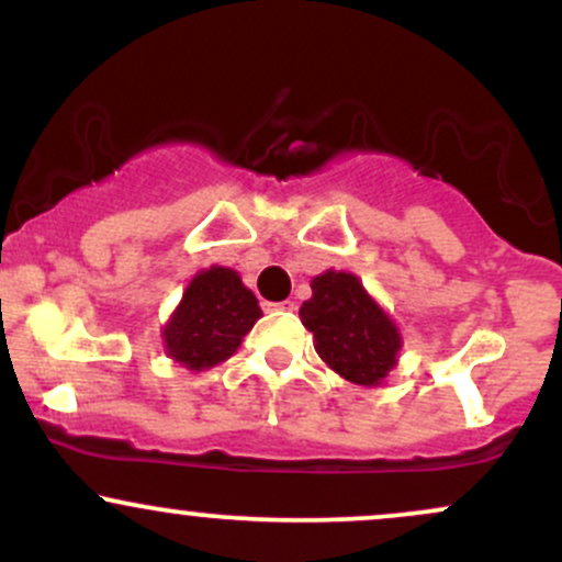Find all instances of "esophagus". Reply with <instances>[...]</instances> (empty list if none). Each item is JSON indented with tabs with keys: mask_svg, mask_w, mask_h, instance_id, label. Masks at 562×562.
Masks as SVG:
<instances>
[{
	"mask_svg": "<svg viewBox=\"0 0 562 562\" xmlns=\"http://www.w3.org/2000/svg\"><path fill=\"white\" fill-rule=\"evenodd\" d=\"M269 312H293L295 303L293 301H277V303H267Z\"/></svg>",
	"mask_w": 562,
	"mask_h": 562,
	"instance_id": "34e87169",
	"label": "esophagus"
}]
</instances>
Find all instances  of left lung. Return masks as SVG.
Here are the masks:
<instances>
[{"label":"left lung","instance_id":"8db88e82","mask_svg":"<svg viewBox=\"0 0 562 562\" xmlns=\"http://www.w3.org/2000/svg\"><path fill=\"white\" fill-rule=\"evenodd\" d=\"M299 314L319 357L351 383L378 385L396 364L398 330L353 274L314 277L312 299Z\"/></svg>","mask_w":562,"mask_h":562}]
</instances>
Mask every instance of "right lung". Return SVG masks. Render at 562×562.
Listing matches in <instances>:
<instances>
[{"instance_id": "right-lung-1", "label": "right lung", "mask_w": 562, "mask_h": 562, "mask_svg": "<svg viewBox=\"0 0 562 562\" xmlns=\"http://www.w3.org/2000/svg\"><path fill=\"white\" fill-rule=\"evenodd\" d=\"M259 317V301L237 272L211 267L187 285L164 330L166 351L190 370H205L229 359Z\"/></svg>"}]
</instances>
